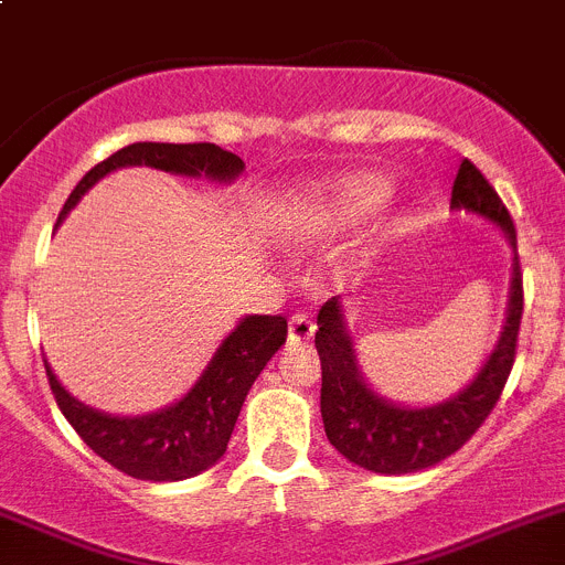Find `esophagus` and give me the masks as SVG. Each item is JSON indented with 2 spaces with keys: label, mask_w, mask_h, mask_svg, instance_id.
Returning <instances> with one entry per match:
<instances>
[{
  "label": "esophagus",
  "mask_w": 565,
  "mask_h": 565,
  "mask_svg": "<svg viewBox=\"0 0 565 565\" xmlns=\"http://www.w3.org/2000/svg\"><path fill=\"white\" fill-rule=\"evenodd\" d=\"M315 334V320L309 312H295L292 318H289V340L292 343H303V340H309Z\"/></svg>",
  "instance_id": "34e87169"
}]
</instances>
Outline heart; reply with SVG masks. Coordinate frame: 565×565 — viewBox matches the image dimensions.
<instances>
[{"mask_svg": "<svg viewBox=\"0 0 565 565\" xmlns=\"http://www.w3.org/2000/svg\"><path fill=\"white\" fill-rule=\"evenodd\" d=\"M385 196V182L380 177H354L340 188L338 200L327 211V222H349L374 211Z\"/></svg>", "mask_w": 565, "mask_h": 565, "instance_id": "1", "label": "heart"}]
</instances>
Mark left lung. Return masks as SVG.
Instances as JSON below:
<instances>
[{"label": "left lung", "mask_w": 565, "mask_h": 565, "mask_svg": "<svg viewBox=\"0 0 565 565\" xmlns=\"http://www.w3.org/2000/svg\"><path fill=\"white\" fill-rule=\"evenodd\" d=\"M450 205L479 213L507 233L512 247H518L515 225L495 194L470 160H461L454 180ZM523 315V276L521 258L515 253L510 289V312L495 352L459 396L434 408H399L385 403L360 377L354 363L352 338L345 334L343 309L338 298H329L318 312L315 345L320 354V414L327 439L340 456L371 472L399 476L439 465L456 454L470 436L484 425L495 403L501 399L512 363H515L518 329Z\"/></svg>", "instance_id": "8db88e82"}]
</instances>
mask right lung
Masks as SVG:
<instances>
[{
	"mask_svg": "<svg viewBox=\"0 0 565 565\" xmlns=\"http://www.w3.org/2000/svg\"><path fill=\"white\" fill-rule=\"evenodd\" d=\"M124 166H151L171 174L211 177L231 182L242 174V157L220 149L216 143H131L98 162L75 185L58 213V222L75 207V202L109 171ZM287 340L284 315H250L233 329L213 354L200 383L171 408L149 416H109L86 408L61 388L47 365V380L61 414L93 454L109 461L115 470L140 481H182L220 461L231 441L233 425L267 360Z\"/></svg>",
	"mask_w": 565,
	"mask_h": 565,
	"instance_id": "right-lung-1",
	"label": "right lung"
}]
</instances>
